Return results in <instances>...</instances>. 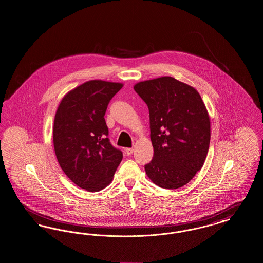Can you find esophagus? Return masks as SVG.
<instances>
[{
	"label": "esophagus",
	"mask_w": 263,
	"mask_h": 263,
	"mask_svg": "<svg viewBox=\"0 0 263 263\" xmlns=\"http://www.w3.org/2000/svg\"><path fill=\"white\" fill-rule=\"evenodd\" d=\"M134 152V149L133 148H126L125 153L127 156H130V155H132V153Z\"/></svg>",
	"instance_id": "obj_1"
}]
</instances>
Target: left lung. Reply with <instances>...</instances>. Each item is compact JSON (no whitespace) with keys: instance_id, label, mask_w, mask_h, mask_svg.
<instances>
[{"instance_id":"1","label":"left lung","mask_w":263,"mask_h":263,"mask_svg":"<svg viewBox=\"0 0 263 263\" xmlns=\"http://www.w3.org/2000/svg\"><path fill=\"white\" fill-rule=\"evenodd\" d=\"M134 89L150 113L154 158L146 174L160 187H182L200 171L209 150L210 117L201 96L167 76L139 82Z\"/></svg>"}]
</instances>
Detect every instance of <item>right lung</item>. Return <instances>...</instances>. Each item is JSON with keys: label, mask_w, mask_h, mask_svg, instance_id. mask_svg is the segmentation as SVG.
Instances as JSON below:
<instances>
[{"label": "right lung", "mask_w": 263, "mask_h": 263, "mask_svg": "<svg viewBox=\"0 0 263 263\" xmlns=\"http://www.w3.org/2000/svg\"><path fill=\"white\" fill-rule=\"evenodd\" d=\"M123 84L88 81L68 91L56 110L53 144L63 172L76 185L100 191L112 181L123 155L107 138L104 114Z\"/></svg>", "instance_id": "add662e5"}]
</instances>
